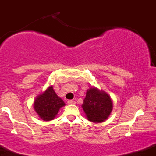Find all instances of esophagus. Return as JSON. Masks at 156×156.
Segmentation results:
<instances>
[{"label": "esophagus", "mask_w": 156, "mask_h": 156, "mask_svg": "<svg viewBox=\"0 0 156 156\" xmlns=\"http://www.w3.org/2000/svg\"><path fill=\"white\" fill-rule=\"evenodd\" d=\"M67 104L71 105V104H76V101H72V100H69L67 101Z\"/></svg>", "instance_id": "34e87169"}]
</instances>
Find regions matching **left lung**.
<instances>
[{
  "instance_id": "obj_1",
  "label": "left lung",
  "mask_w": 156,
  "mask_h": 156,
  "mask_svg": "<svg viewBox=\"0 0 156 156\" xmlns=\"http://www.w3.org/2000/svg\"><path fill=\"white\" fill-rule=\"evenodd\" d=\"M81 106L88 120L99 123L108 119L112 112L113 102L105 91L92 87L87 91Z\"/></svg>"
}]
</instances>
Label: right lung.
Masks as SVG:
<instances>
[{
  "label": "right lung",
  "instance_id": "add662e5",
  "mask_svg": "<svg viewBox=\"0 0 156 156\" xmlns=\"http://www.w3.org/2000/svg\"><path fill=\"white\" fill-rule=\"evenodd\" d=\"M65 105L62 98L55 92L53 86L36 97L34 108L38 116L44 121H50L56 117L59 109Z\"/></svg>",
  "mask_w": 156,
  "mask_h": 156
}]
</instances>
